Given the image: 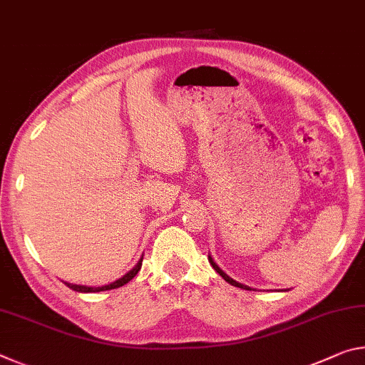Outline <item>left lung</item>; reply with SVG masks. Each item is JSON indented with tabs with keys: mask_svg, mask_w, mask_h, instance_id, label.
Wrapping results in <instances>:
<instances>
[{
	"mask_svg": "<svg viewBox=\"0 0 365 365\" xmlns=\"http://www.w3.org/2000/svg\"><path fill=\"white\" fill-rule=\"evenodd\" d=\"M209 262H211V265H212V267H214V270L215 272H217V274L222 277V279H224L225 282H228V283H230V285H233V287H238V288H243V289H251L250 287H246V285H242V283H238V282H235L233 279H230V277H228L227 274H224V272H222L220 270V267H219V265L217 264H215L214 261H212V257L211 256H209Z\"/></svg>",
	"mask_w": 365,
	"mask_h": 365,
	"instance_id": "obj_1",
	"label": "left lung"
}]
</instances>
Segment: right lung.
Returning a JSON list of instances; mask_svg holds the SVG:
<instances>
[{"label": "right lung", "mask_w": 365, "mask_h": 365, "mask_svg": "<svg viewBox=\"0 0 365 365\" xmlns=\"http://www.w3.org/2000/svg\"><path fill=\"white\" fill-rule=\"evenodd\" d=\"M141 262H143V257L140 259L138 264L135 265V267L128 272V274H125L122 277V279L115 280L110 283V285H104V287H83V285H72V283H66L67 287H69L71 289H73V292H78V293H98V292H106V289H114V288H119V287H123L125 283L130 282L135 275L138 274V270L141 269Z\"/></svg>", "instance_id": "right-lung-1"}]
</instances>
